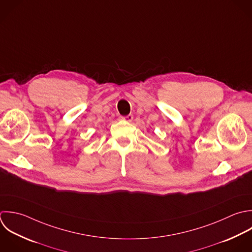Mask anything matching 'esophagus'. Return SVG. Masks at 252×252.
Wrapping results in <instances>:
<instances>
[{"mask_svg":"<svg viewBox=\"0 0 252 252\" xmlns=\"http://www.w3.org/2000/svg\"><path fill=\"white\" fill-rule=\"evenodd\" d=\"M132 119H133L132 115H127V116H125V117H120V120L126 121V122H131Z\"/></svg>","mask_w":252,"mask_h":252,"instance_id":"1","label":"esophagus"}]
</instances>
